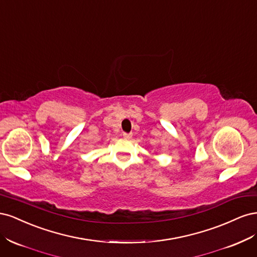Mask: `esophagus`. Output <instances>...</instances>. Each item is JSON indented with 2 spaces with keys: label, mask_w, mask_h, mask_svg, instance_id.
I'll return each mask as SVG.
<instances>
[{
  "label": "esophagus",
  "mask_w": 257,
  "mask_h": 257,
  "mask_svg": "<svg viewBox=\"0 0 257 257\" xmlns=\"http://www.w3.org/2000/svg\"><path fill=\"white\" fill-rule=\"evenodd\" d=\"M123 137L125 139H131L132 138V134L131 133H123Z\"/></svg>",
  "instance_id": "esophagus-1"
}]
</instances>
